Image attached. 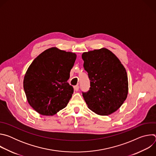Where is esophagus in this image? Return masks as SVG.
<instances>
[{
	"label": "esophagus",
	"mask_w": 156,
	"mask_h": 156,
	"mask_svg": "<svg viewBox=\"0 0 156 156\" xmlns=\"http://www.w3.org/2000/svg\"><path fill=\"white\" fill-rule=\"evenodd\" d=\"M73 88H74V90H75V91H78V90H79V86H78V85L74 86H73Z\"/></svg>",
	"instance_id": "obj_1"
}]
</instances>
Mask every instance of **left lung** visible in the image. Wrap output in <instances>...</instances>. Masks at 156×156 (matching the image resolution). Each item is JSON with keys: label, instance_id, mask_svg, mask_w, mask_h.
Instances as JSON below:
<instances>
[{"label": "left lung", "instance_id": "1", "mask_svg": "<svg viewBox=\"0 0 156 156\" xmlns=\"http://www.w3.org/2000/svg\"><path fill=\"white\" fill-rule=\"evenodd\" d=\"M82 58L90 80V90L82 92L88 108L100 115L112 114L127 97L128 83L125 67L105 48L84 52Z\"/></svg>", "mask_w": 156, "mask_h": 156}]
</instances>
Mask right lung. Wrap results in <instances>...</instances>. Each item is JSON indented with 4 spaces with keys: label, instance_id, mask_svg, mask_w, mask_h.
I'll list each match as a JSON object with an SVG mask.
<instances>
[{
    "label": "right lung",
    "instance_id": "obj_1",
    "mask_svg": "<svg viewBox=\"0 0 156 156\" xmlns=\"http://www.w3.org/2000/svg\"><path fill=\"white\" fill-rule=\"evenodd\" d=\"M76 58L74 53L52 48L31 63L23 87L28 103L37 112L53 115L67 105L73 93L67 81Z\"/></svg>",
    "mask_w": 156,
    "mask_h": 156
}]
</instances>
